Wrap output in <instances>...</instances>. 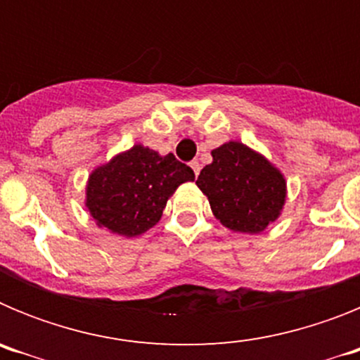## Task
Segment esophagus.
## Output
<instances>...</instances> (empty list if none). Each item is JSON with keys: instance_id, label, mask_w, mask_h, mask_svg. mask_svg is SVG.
Instances as JSON below:
<instances>
[{"instance_id": "34e87169", "label": "esophagus", "mask_w": 360, "mask_h": 360, "mask_svg": "<svg viewBox=\"0 0 360 360\" xmlns=\"http://www.w3.org/2000/svg\"><path fill=\"white\" fill-rule=\"evenodd\" d=\"M191 167H193V171H195V174H196V176H198L200 169H202V167H200V162H198V160H193V162H191Z\"/></svg>"}]
</instances>
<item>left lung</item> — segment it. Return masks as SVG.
Listing matches in <instances>:
<instances>
[{"instance_id": "8db88e82", "label": "left lung", "mask_w": 360, "mask_h": 360, "mask_svg": "<svg viewBox=\"0 0 360 360\" xmlns=\"http://www.w3.org/2000/svg\"><path fill=\"white\" fill-rule=\"evenodd\" d=\"M211 155L212 164L200 171L196 186L209 198L212 214L234 232L265 231L287 198L281 171L241 142H227Z\"/></svg>"}]
</instances>
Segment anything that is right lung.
<instances>
[{"label": "right lung", "instance_id": "1", "mask_svg": "<svg viewBox=\"0 0 360 360\" xmlns=\"http://www.w3.org/2000/svg\"><path fill=\"white\" fill-rule=\"evenodd\" d=\"M193 180V169L173 153L160 157L136 144L90 174L86 207L98 227L119 236H139L157 225L176 187Z\"/></svg>", "mask_w": 360, "mask_h": 360}]
</instances>
